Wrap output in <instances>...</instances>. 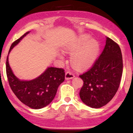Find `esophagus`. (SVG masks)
Listing matches in <instances>:
<instances>
[{
	"label": "esophagus",
	"mask_w": 133,
	"mask_h": 133,
	"mask_svg": "<svg viewBox=\"0 0 133 133\" xmlns=\"http://www.w3.org/2000/svg\"><path fill=\"white\" fill-rule=\"evenodd\" d=\"M74 74L73 73H72V72H67L66 73H65V79H72L74 78Z\"/></svg>",
	"instance_id": "1"
}]
</instances>
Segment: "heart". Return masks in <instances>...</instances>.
<instances>
[{
	"instance_id": "heart-1",
	"label": "heart",
	"mask_w": 133,
	"mask_h": 133,
	"mask_svg": "<svg viewBox=\"0 0 133 133\" xmlns=\"http://www.w3.org/2000/svg\"><path fill=\"white\" fill-rule=\"evenodd\" d=\"M89 36H83L74 43L64 48L68 53H72L71 55V62L75 67L79 69H86L91 67L95 62L99 52L100 44L95 39H90ZM59 57L63 59L60 54Z\"/></svg>"
}]
</instances>
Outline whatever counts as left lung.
I'll use <instances>...</instances> for the list:
<instances>
[{
  "mask_svg": "<svg viewBox=\"0 0 133 133\" xmlns=\"http://www.w3.org/2000/svg\"><path fill=\"white\" fill-rule=\"evenodd\" d=\"M122 68L120 47L107 37L105 46L98 59L88 71L79 76L83 80L79 92L83 103L95 109L107 104L119 88Z\"/></svg>",
  "mask_w": 133,
  "mask_h": 133,
  "instance_id": "left-lung-1",
  "label": "left lung"
}]
</instances>
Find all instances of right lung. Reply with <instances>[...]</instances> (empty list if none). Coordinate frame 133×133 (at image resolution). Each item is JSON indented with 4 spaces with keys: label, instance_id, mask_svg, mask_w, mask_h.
<instances>
[{
    "label": "right lung",
    "instance_id": "add662e5",
    "mask_svg": "<svg viewBox=\"0 0 133 133\" xmlns=\"http://www.w3.org/2000/svg\"><path fill=\"white\" fill-rule=\"evenodd\" d=\"M30 33L27 32L13 42L11 50ZM9 54L6 61V73L10 87L22 103L34 109L46 107L54 100L58 87L65 79V72L62 68H48L38 77L30 81L20 80L14 75L9 64Z\"/></svg>",
    "mask_w": 133,
    "mask_h": 133
}]
</instances>
